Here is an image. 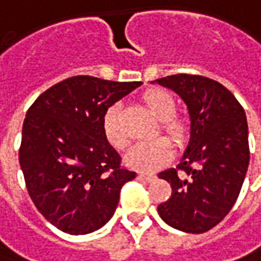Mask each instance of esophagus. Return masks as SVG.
I'll return each instance as SVG.
<instances>
[{"instance_id":"obj_1","label":"esophagus","mask_w":261,"mask_h":261,"mask_svg":"<svg viewBox=\"0 0 261 261\" xmlns=\"http://www.w3.org/2000/svg\"><path fill=\"white\" fill-rule=\"evenodd\" d=\"M138 177L141 178V180H144V181H154L155 178H157V175H154V174H148V173H140L138 174Z\"/></svg>"}]
</instances>
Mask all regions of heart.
Masks as SVG:
<instances>
[{"instance_id":"1","label":"heart","mask_w":261,"mask_h":261,"mask_svg":"<svg viewBox=\"0 0 261 261\" xmlns=\"http://www.w3.org/2000/svg\"><path fill=\"white\" fill-rule=\"evenodd\" d=\"M143 101L147 108L153 113V116L160 120L161 131L170 137L174 143L181 144L184 143L189 133L190 125L189 121L182 117L174 116L177 104L174 97L166 90H150L143 95ZM118 113L120 104H111L106 110L102 116V133L107 138V141L116 148H124L127 145V136L120 127L118 123ZM173 157V145L167 138H157L147 143H137L131 147L125 155V163L130 167L136 168L138 171L151 173L155 171Z\"/></svg>"}]
</instances>
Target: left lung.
<instances>
[{
    "label": "left lung",
    "mask_w": 261,
    "mask_h": 261,
    "mask_svg": "<svg viewBox=\"0 0 261 261\" xmlns=\"http://www.w3.org/2000/svg\"><path fill=\"white\" fill-rule=\"evenodd\" d=\"M189 107L190 141L175 168L159 177L171 197L157 210L168 226L200 234L224 219L240 194L250 160L249 128L242 104L224 86L203 75L157 80Z\"/></svg>",
    "instance_id": "obj_1"
}]
</instances>
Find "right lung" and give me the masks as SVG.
<instances>
[{"instance_id": "obj_1", "label": "right lung", "mask_w": 261, "mask_h": 261, "mask_svg": "<svg viewBox=\"0 0 261 261\" xmlns=\"http://www.w3.org/2000/svg\"><path fill=\"white\" fill-rule=\"evenodd\" d=\"M141 84L75 75L49 87L28 108L19 166L35 207L64 233L102 227L121 187L136 177L104 136L102 116Z\"/></svg>"}]
</instances>
